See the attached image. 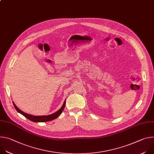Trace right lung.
Wrapping results in <instances>:
<instances>
[{
	"instance_id": "right-lung-1",
	"label": "right lung",
	"mask_w": 154,
	"mask_h": 154,
	"mask_svg": "<svg viewBox=\"0 0 154 154\" xmlns=\"http://www.w3.org/2000/svg\"><path fill=\"white\" fill-rule=\"evenodd\" d=\"M13 105L15 108V109L17 110V112L19 113H20L21 115H23L24 116H25L26 118H27L28 119L35 122H48V121H52L53 119H55L56 118H57L60 114L61 113V112L63 111V109L64 108L65 106V103H66V100H64L63 105L61 106V107L58 109V111H57L56 112H55L53 114L49 115H46V116H33V115H31L29 114H27L26 113H24V112H23L19 108H17V106L15 105V103H14V102H13Z\"/></svg>"
}]
</instances>
